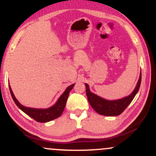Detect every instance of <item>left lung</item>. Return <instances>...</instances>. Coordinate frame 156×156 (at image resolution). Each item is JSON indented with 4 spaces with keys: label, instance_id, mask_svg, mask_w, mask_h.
I'll return each mask as SVG.
<instances>
[{
    "label": "left lung",
    "instance_id": "1",
    "mask_svg": "<svg viewBox=\"0 0 156 156\" xmlns=\"http://www.w3.org/2000/svg\"><path fill=\"white\" fill-rule=\"evenodd\" d=\"M141 81V73L139 76L136 87L133 91V92L125 98L119 100H115V101H108V100L103 99L94 93L91 92L89 90V85L87 83H85L86 92H87V96L89 104L97 113L101 114V115L108 116V117L119 115L124 112L125 109L129 105L131 101L133 100L134 97L136 96L139 91V87H140Z\"/></svg>",
    "mask_w": 156,
    "mask_h": 156
}]
</instances>
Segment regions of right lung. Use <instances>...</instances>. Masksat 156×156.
Instances as JSON below:
<instances>
[{
  "label": "right lung",
  "instance_id": "obj_1",
  "mask_svg": "<svg viewBox=\"0 0 156 156\" xmlns=\"http://www.w3.org/2000/svg\"><path fill=\"white\" fill-rule=\"evenodd\" d=\"M75 83L72 84L69 87H68L67 89L64 91V92L58 100L55 103V105L53 106L50 107L48 108H28L26 107L24 105H21L19 103V101L16 99L15 96L14 95L13 92H12V89H11L9 86V90L11 92V95L12 97V99L15 101V104L18 106L20 109L23 111V112L26 113L27 115L33 118L34 120L39 122H47L51 121L53 119H56V118L59 117L64 112V109L65 108L66 103H67L68 96H69V92L72 90L73 87H74Z\"/></svg>",
  "mask_w": 156,
  "mask_h": 156
}]
</instances>
